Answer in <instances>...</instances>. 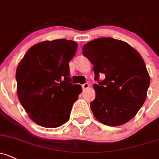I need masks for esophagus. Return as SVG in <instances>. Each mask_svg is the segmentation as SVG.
<instances>
[{"label": "esophagus", "instance_id": "34e87169", "mask_svg": "<svg viewBox=\"0 0 159 159\" xmlns=\"http://www.w3.org/2000/svg\"><path fill=\"white\" fill-rule=\"evenodd\" d=\"M89 88V84L88 83H84V84H82V88L83 90H86Z\"/></svg>", "mask_w": 159, "mask_h": 159}]
</instances>
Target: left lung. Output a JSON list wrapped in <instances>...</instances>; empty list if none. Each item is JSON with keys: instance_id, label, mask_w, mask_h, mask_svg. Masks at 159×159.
Wrapping results in <instances>:
<instances>
[{"instance_id": "obj_1", "label": "left lung", "mask_w": 159, "mask_h": 159, "mask_svg": "<svg viewBox=\"0 0 159 159\" xmlns=\"http://www.w3.org/2000/svg\"><path fill=\"white\" fill-rule=\"evenodd\" d=\"M93 66L96 98L90 106L97 120L116 126L134 117L146 101L150 78L144 60L130 45L110 37L95 39L83 46ZM105 78L99 81V74Z\"/></svg>"}]
</instances>
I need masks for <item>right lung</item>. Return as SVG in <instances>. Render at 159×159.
Here are the masks:
<instances>
[{
    "instance_id": "add662e5",
    "label": "right lung",
    "mask_w": 159,
    "mask_h": 159,
    "mask_svg": "<svg viewBox=\"0 0 159 159\" xmlns=\"http://www.w3.org/2000/svg\"><path fill=\"white\" fill-rule=\"evenodd\" d=\"M77 48L78 43L71 40L42 42L32 46L18 65V98L36 124L56 128L69 119L73 103L82 91L69 77V61Z\"/></svg>"
}]
</instances>
